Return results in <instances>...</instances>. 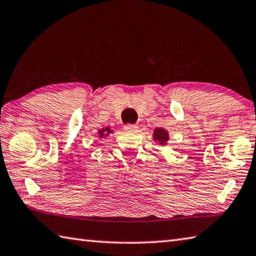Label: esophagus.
Returning a JSON list of instances; mask_svg holds the SVG:
<instances>
[{
    "instance_id": "1",
    "label": "esophagus",
    "mask_w": 256,
    "mask_h": 256,
    "mask_svg": "<svg viewBox=\"0 0 256 256\" xmlns=\"http://www.w3.org/2000/svg\"><path fill=\"white\" fill-rule=\"evenodd\" d=\"M124 130L126 132H128V133H134V132L138 131V125H136V124H126L124 126Z\"/></svg>"
}]
</instances>
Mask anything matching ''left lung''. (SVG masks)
Wrapping results in <instances>:
<instances>
[{"instance_id": "1", "label": "left lung", "mask_w": 256, "mask_h": 256, "mask_svg": "<svg viewBox=\"0 0 256 256\" xmlns=\"http://www.w3.org/2000/svg\"><path fill=\"white\" fill-rule=\"evenodd\" d=\"M153 138L160 144H166V141L169 140V134L164 128H156L154 133H153Z\"/></svg>"}]
</instances>
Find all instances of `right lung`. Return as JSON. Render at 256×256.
<instances>
[{"instance_id": "obj_1", "label": "right lung", "mask_w": 256, "mask_h": 256, "mask_svg": "<svg viewBox=\"0 0 256 256\" xmlns=\"http://www.w3.org/2000/svg\"><path fill=\"white\" fill-rule=\"evenodd\" d=\"M113 131L110 130V128H102L98 131V134H100V138H103V136H108L110 133H112Z\"/></svg>"}]
</instances>
